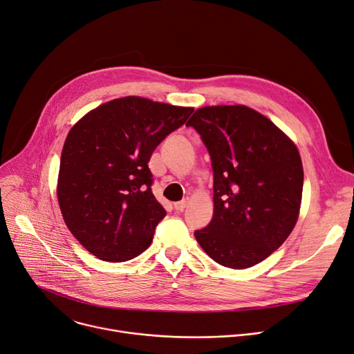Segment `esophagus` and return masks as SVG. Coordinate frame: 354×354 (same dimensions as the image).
<instances>
[{"label":"esophagus","mask_w":354,"mask_h":354,"mask_svg":"<svg viewBox=\"0 0 354 354\" xmlns=\"http://www.w3.org/2000/svg\"><path fill=\"white\" fill-rule=\"evenodd\" d=\"M187 205H188V201H187V199H183V201L175 202V203H174V208H175V211L182 212L185 208H187Z\"/></svg>","instance_id":"esophagus-1"}]
</instances>
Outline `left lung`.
I'll use <instances>...</instances> for the list:
<instances>
[{
	"label": "left lung",
	"instance_id": "left-lung-1",
	"mask_svg": "<svg viewBox=\"0 0 354 354\" xmlns=\"http://www.w3.org/2000/svg\"><path fill=\"white\" fill-rule=\"evenodd\" d=\"M192 126L214 171V215L195 238L215 263L244 270L291 234L300 212L303 165L295 145L247 106L198 109Z\"/></svg>",
	"mask_w": 354,
	"mask_h": 354
}]
</instances>
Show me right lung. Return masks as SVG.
<instances>
[{"label": "right lung", "instance_id": "1", "mask_svg": "<svg viewBox=\"0 0 354 354\" xmlns=\"http://www.w3.org/2000/svg\"><path fill=\"white\" fill-rule=\"evenodd\" d=\"M192 107L129 96L91 110L68 132L57 196L70 232L93 255L122 263L151 245L166 211L149 160Z\"/></svg>", "mask_w": 354, "mask_h": 354}]
</instances>
